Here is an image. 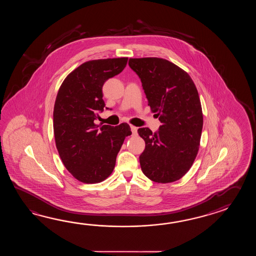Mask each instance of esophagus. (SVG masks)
Masks as SVG:
<instances>
[{"mask_svg": "<svg viewBox=\"0 0 256 256\" xmlns=\"http://www.w3.org/2000/svg\"><path fill=\"white\" fill-rule=\"evenodd\" d=\"M130 130H132V132L134 134H137V127L130 126Z\"/></svg>", "mask_w": 256, "mask_h": 256, "instance_id": "34e87169", "label": "esophagus"}]
</instances>
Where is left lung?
Returning <instances> with one entry per match:
<instances>
[{"mask_svg": "<svg viewBox=\"0 0 256 256\" xmlns=\"http://www.w3.org/2000/svg\"><path fill=\"white\" fill-rule=\"evenodd\" d=\"M129 66L141 80L148 105L162 124L156 132L138 129L146 142L139 158L142 171L158 183L180 180L194 162L202 137L203 115L196 86L168 60L130 58Z\"/></svg>", "mask_w": 256, "mask_h": 256, "instance_id": "1", "label": "left lung"}]
</instances>
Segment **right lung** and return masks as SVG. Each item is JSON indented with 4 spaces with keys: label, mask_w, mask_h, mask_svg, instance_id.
<instances>
[{
    "label": "right lung",
    "mask_w": 256,
    "mask_h": 256,
    "mask_svg": "<svg viewBox=\"0 0 256 256\" xmlns=\"http://www.w3.org/2000/svg\"><path fill=\"white\" fill-rule=\"evenodd\" d=\"M127 60L85 62L66 78L56 95L53 112L56 146L66 168L83 183L106 180L114 171L126 136L132 134L126 122L115 127L94 124L105 108L104 83L120 74Z\"/></svg>",
    "instance_id": "add662e5"
}]
</instances>
